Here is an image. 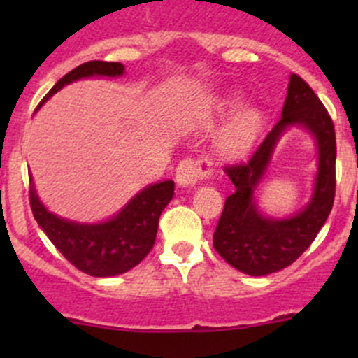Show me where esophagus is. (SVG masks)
<instances>
[{
    "instance_id": "1",
    "label": "esophagus",
    "mask_w": 358,
    "mask_h": 358,
    "mask_svg": "<svg viewBox=\"0 0 358 358\" xmlns=\"http://www.w3.org/2000/svg\"><path fill=\"white\" fill-rule=\"evenodd\" d=\"M213 175V162L211 159L201 156V157H185L180 161L178 168H176V183L182 187L196 185L199 180L209 178Z\"/></svg>"
}]
</instances>
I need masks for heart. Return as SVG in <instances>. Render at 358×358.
I'll use <instances>...</instances> for the list:
<instances>
[{"label": "heart", "instance_id": "heart-1", "mask_svg": "<svg viewBox=\"0 0 358 358\" xmlns=\"http://www.w3.org/2000/svg\"><path fill=\"white\" fill-rule=\"evenodd\" d=\"M259 117L255 110H244L230 122L218 140V147L225 154H237L244 150L255 138Z\"/></svg>", "mask_w": 358, "mask_h": 358}]
</instances>
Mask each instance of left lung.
<instances>
[{
    "mask_svg": "<svg viewBox=\"0 0 358 358\" xmlns=\"http://www.w3.org/2000/svg\"><path fill=\"white\" fill-rule=\"evenodd\" d=\"M301 124L314 133L320 147V175L310 204L287 220L263 219L252 194L262 178L273 147L287 125ZM234 192L225 199L213 246L229 265L249 275H268L294 263L317 237L333 209L336 194L334 122L308 83L291 74L282 117L246 162L223 168Z\"/></svg>",
    "mask_w": 358,
    "mask_h": 358,
    "instance_id": "left-lung-1",
    "label": "left lung"
}]
</instances>
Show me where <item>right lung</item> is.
<instances>
[{"label":"right lung","mask_w":358,"mask_h":358,"mask_svg":"<svg viewBox=\"0 0 358 358\" xmlns=\"http://www.w3.org/2000/svg\"><path fill=\"white\" fill-rule=\"evenodd\" d=\"M124 66L119 62H86L72 69L46 93V99L64 85L90 76H121ZM39 103V106H41ZM38 106V107H39ZM29 202L38 225L45 230L53 246L64 258L81 272L93 277H112L124 273L138 265L156 243L159 216L173 199L175 183L171 180L154 183L136 194L117 216L106 223L81 225L52 215L41 204L29 178Z\"/></svg>","instance_id":"right-lung-1"}]
</instances>
